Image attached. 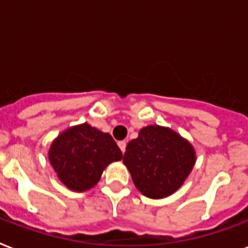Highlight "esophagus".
<instances>
[{
  "label": "esophagus",
  "instance_id": "obj_1",
  "mask_svg": "<svg viewBox=\"0 0 248 248\" xmlns=\"http://www.w3.org/2000/svg\"><path fill=\"white\" fill-rule=\"evenodd\" d=\"M118 147L121 148V152L124 154V151H126V141L122 140V141H118Z\"/></svg>",
  "mask_w": 248,
  "mask_h": 248
}]
</instances>
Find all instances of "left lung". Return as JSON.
Here are the masks:
<instances>
[{
  "mask_svg": "<svg viewBox=\"0 0 248 248\" xmlns=\"http://www.w3.org/2000/svg\"><path fill=\"white\" fill-rule=\"evenodd\" d=\"M195 160V149L186 139L157 124L141 128L124 155L134 185L151 199H162L177 191Z\"/></svg>",
  "mask_w": 248,
  "mask_h": 248,
  "instance_id": "left-lung-1",
  "label": "left lung"
}]
</instances>
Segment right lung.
Returning <instances> with one entry per match:
<instances>
[{
	"instance_id": "right-lung-1",
	"label": "right lung",
	"mask_w": 248,
	"mask_h": 248,
	"mask_svg": "<svg viewBox=\"0 0 248 248\" xmlns=\"http://www.w3.org/2000/svg\"><path fill=\"white\" fill-rule=\"evenodd\" d=\"M122 152L110 134L88 124L60 134L49 149V161L58 178L73 191H86L99 182L110 162L120 161Z\"/></svg>"
}]
</instances>
